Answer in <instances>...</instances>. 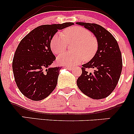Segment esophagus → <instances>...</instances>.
Returning a JSON list of instances; mask_svg holds the SVG:
<instances>
[{
	"mask_svg": "<svg viewBox=\"0 0 134 134\" xmlns=\"http://www.w3.org/2000/svg\"><path fill=\"white\" fill-rule=\"evenodd\" d=\"M66 68H67L69 70H72V69H73L72 67H70V66H68V67H66Z\"/></svg>",
	"mask_w": 134,
	"mask_h": 134,
	"instance_id": "34e87169",
	"label": "esophagus"
}]
</instances>
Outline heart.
<instances>
[{
    "mask_svg": "<svg viewBox=\"0 0 134 134\" xmlns=\"http://www.w3.org/2000/svg\"><path fill=\"white\" fill-rule=\"evenodd\" d=\"M75 43L72 54L64 53L60 55L57 61L61 65L74 66L82 61L91 60L98 49V43L89 30L80 26L68 27L64 33H56L50 41V48L53 53L58 55L65 51L67 43Z\"/></svg>",
    "mask_w": 134,
    "mask_h": 134,
    "instance_id": "obj_1",
    "label": "heart"
}]
</instances>
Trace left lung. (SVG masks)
Listing matches in <instances>:
<instances>
[{"instance_id": "left-lung-1", "label": "left lung", "mask_w": 134, "mask_h": 134, "mask_svg": "<svg viewBox=\"0 0 134 134\" xmlns=\"http://www.w3.org/2000/svg\"><path fill=\"white\" fill-rule=\"evenodd\" d=\"M95 35L98 43L96 55L87 64L82 65V74L77 85L84 94L94 99L107 98L117 85L121 70L122 58L119 46L114 36L99 24L76 23ZM87 68H94L88 73Z\"/></svg>"}]
</instances>
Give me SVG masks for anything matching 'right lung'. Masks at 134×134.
<instances>
[{"instance_id": "obj_1", "label": "right lung", "mask_w": 134, "mask_h": 134, "mask_svg": "<svg viewBox=\"0 0 134 134\" xmlns=\"http://www.w3.org/2000/svg\"><path fill=\"white\" fill-rule=\"evenodd\" d=\"M73 24L40 26L18 44L13 60V74L17 86L26 98L42 100L55 90L60 67H49L56 59L50 48V41L58 30Z\"/></svg>"}]
</instances>
